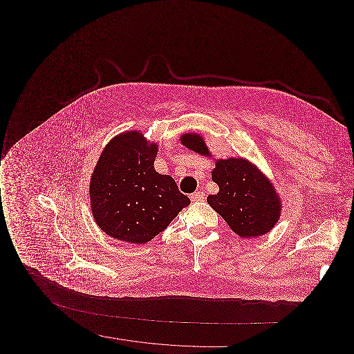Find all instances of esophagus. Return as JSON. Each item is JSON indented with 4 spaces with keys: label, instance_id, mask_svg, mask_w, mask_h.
I'll return each instance as SVG.
<instances>
[{
    "label": "esophagus",
    "instance_id": "1",
    "mask_svg": "<svg viewBox=\"0 0 354 354\" xmlns=\"http://www.w3.org/2000/svg\"><path fill=\"white\" fill-rule=\"evenodd\" d=\"M204 199V192L203 191H196L194 194H191V201L192 202H201Z\"/></svg>",
    "mask_w": 354,
    "mask_h": 354
}]
</instances>
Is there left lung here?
<instances>
[{
    "label": "left lung",
    "instance_id": "8db88e82",
    "mask_svg": "<svg viewBox=\"0 0 354 354\" xmlns=\"http://www.w3.org/2000/svg\"><path fill=\"white\" fill-rule=\"evenodd\" d=\"M187 149L208 155V149L198 134H185ZM212 180L219 185L216 195L207 203L228 223L236 235L254 237L270 232L280 216V201L266 176L245 159L218 160Z\"/></svg>",
    "mask_w": 354,
    "mask_h": 354
}]
</instances>
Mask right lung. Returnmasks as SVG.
Segmentation results:
<instances>
[{
  "label": "right lung",
  "instance_id": "add662e5",
  "mask_svg": "<svg viewBox=\"0 0 354 354\" xmlns=\"http://www.w3.org/2000/svg\"><path fill=\"white\" fill-rule=\"evenodd\" d=\"M156 145L129 131L102 152L90 183L91 209L103 232L127 243L145 244L169 227L189 205L169 175L153 169Z\"/></svg>",
  "mask_w": 354,
  "mask_h": 354
}]
</instances>
